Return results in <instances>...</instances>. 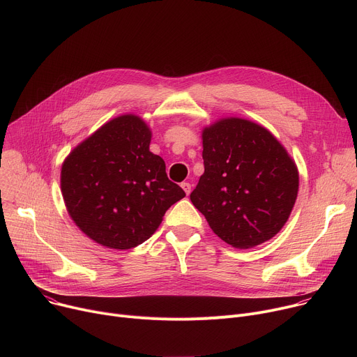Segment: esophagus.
I'll return each instance as SVG.
<instances>
[{
    "label": "esophagus",
    "instance_id": "34e87169",
    "mask_svg": "<svg viewBox=\"0 0 357 357\" xmlns=\"http://www.w3.org/2000/svg\"><path fill=\"white\" fill-rule=\"evenodd\" d=\"M181 186H182V189L185 190V193H186V195H189V193H190V190H192V185H190L189 182H182V185H181Z\"/></svg>",
    "mask_w": 357,
    "mask_h": 357
}]
</instances>
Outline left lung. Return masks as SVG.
I'll return each mask as SVG.
<instances>
[{
    "instance_id": "obj_1",
    "label": "left lung",
    "mask_w": 357,
    "mask_h": 357,
    "mask_svg": "<svg viewBox=\"0 0 357 357\" xmlns=\"http://www.w3.org/2000/svg\"><path fill=\"white\" fill-rule=\"evenodd\" d=\"M205 172L190 193L211 229L236 248L273 238L295 205L299 175L264 127L230 117L202 131Z\"/></svg>"
}]
</instances>
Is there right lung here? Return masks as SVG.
I'll list each match as a JSON object with an SVG mask.
<instances>
[{
  "label": "right lung",
  "instance_id": "add662e5",
  "mask_svg": "<svg viewBox=\"0 0 357 357\" xmlns=\"http://www.w3.org/2000/svg\"><path fill=\"white\" fill-rule=\"evenodd\" d=\"M151 130L124 114L80 142L62 165L61 189L76 226L107 248L128 250L148 240L165 212L185 197L165 162L149 151Z\"/></svg>",
  "mask_w": 357,
  "mask_h": 357
}]
</instances>
